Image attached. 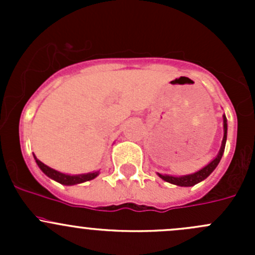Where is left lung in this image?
<instances>
[{"instance_id": "8db88e82", "label": "left lung", "mask_w": 255, "mask_h": 255, "mask_svg": "<svg viewBox=\"0 0 255 255\" xmlns=\"http://www.w3.org/2000/svg\"><path fill=\"white\" fill-rule=\"evenodd\" d=\"M226 140H227V118L223 115V139L222 144H221V149L218 151L217 156L211 161L210 164H207L205 168H202L201 170L196 171L194 174H190V175H184V176H171V175H161V174H158L159 177L164 180L166 182H170V184L177 185V186H194V185L199 184L202 180H205L206 177L212 173L216 169V166L220 163L221 158L223 155V151H225L226 146Z\"/></svg>"}]
</instances>
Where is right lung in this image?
Instances as JSON below:
<instances>
[{
	"instance_id": "add662e5",
	"label": "right lung",
	"mask_w": 255,
	"mask_h": 255,
	"mask_svg": "<svg viewBox=\"0 0 255 255\" xmlns=\"http://www.w3.org/2000/svg\"><path fill=\"white\" fill-rule=\"evenodd\" d=\"M35 163L38 164V166L40 168V170L45 174V175L50 177V179L55 180V181L60 182L63 185H76L81 184V182L89 181V180L95 179L99 175V171H95V173H89V174H80V175H68V174H63L60 171H56L54 169L49 168L48 165H45L44 163H42L40 160H38L37 156L34 155Z\"/></svg>"
}]
</instances>
